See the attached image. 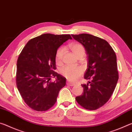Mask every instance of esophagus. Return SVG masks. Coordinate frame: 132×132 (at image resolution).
<instances>
[{
	"label": "esophagus",
	"mask_w": 132,
	"mask_h": 132,
	"mask_svg": "<svg viewBox=\"0 0 132 132\" xmlns=\"http://www.w3.org/2000/svg\"><path fill=\"white\" fill-rule=\"evenodd\" d=\"M67 85L71 86H74L75 85V84L71 82H70V81H67Z\"/></svg>",
	"instance_id": "obj_1"
}]
</instances>
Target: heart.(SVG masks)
Instances as JSON below:
<instances>
[{"mask_svg": "<svg viewBox=\"0 0 132 132\" xmlns=\"http://www.w3.org/2000/svg\"><path fill=\"white\" fill-rule=\"evenodd\" d=\"M69 47L77 57H82L85 54V48L82 44L79 43H72L69 44ZM64 49L60 47L57 50L55 54V61L58 65L61 64L63 58ZM61 74L70 81H75L83 73V69L80 67L66 66L62 69Z\"/></svg>", "mask_w": 132, "mask_h": 132, "instance_id": "b5f03b06", "label": "heart"}]
</instances>
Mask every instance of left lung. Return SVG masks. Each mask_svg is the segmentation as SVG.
Segmentation results:
<instances>
[{
  "label": "left lung",
  "instance_id": "8db88e82",
  "mask_svg": "<svg viewBox=\"0 0 132 132\" xmlns=\"http://www.w3.org/2000/svg\"><path fill=\"white\" fill-rule=\"evenodd\" d=\"M71 36L85 47L88 64L84 78L91 79L87 84H82L84 92L75 99L84 108L96 110L109 101L117 84L115 53L106 41L98 37L85 33Z\"/></svg>",
  "mask_w": 132,
  "mask_h": 132
}]
</instances>
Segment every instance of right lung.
Here are the masks:
<instances>
[{"label": "right lung", "mask_w": 132, "mask_h": 132, "mask_svg": "<svg viewBox=\"0 0 132 132\" xmlns=\"http://www.w3.org/2000/svg\"><path fill=\"white\" fill-rule=\"evenodd\" d=\"M70 34L46 33L29 40L17 61L16 85L21 98L30 108L46 111L55 104L66 78L56 69L55 54ZM56 77L54 82L50 79Z\"/></svg>", "instance_id": "obj_1"}]
</instances>
